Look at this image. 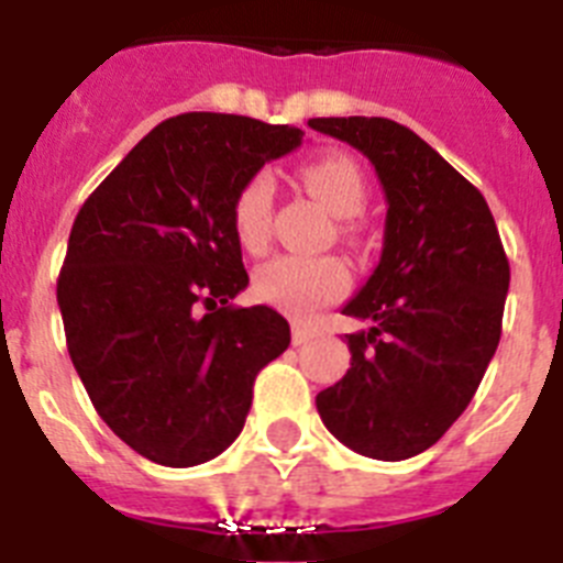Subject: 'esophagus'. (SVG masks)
<instances>
[{"mask_svg":"<svg viewBox=\"0 0 563 563\" xmlns=\"http://www.w3.org/2000/svg\"><path fill=\"white\" fill-rule=\"evenodd\" d=\"M316 335H318V332L312 330V327L292 324V343H296V346H305V343H310Z\"/></svg>","mask_w":563,"mask_h":563,"instance_id":"34e87169","label":"esophagus"}]
</instances>
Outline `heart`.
<instances>
[{
	"mask_svg": "<svg viewBox=\"0 0 563 563\" xmlns=\"http://www.w3.org/2000/svg\"><path fill=\"white\" fill-rule=\"evenodd\" d=\"M298 177L307 191L341 220L357 217L369 200L366 177L346 154H321L316 161L305 163ZM273 200H276V183L267 172H256L239 188L233 200V231H236L239 245L247 253H262L271 242ZM350 287V271L335 256H278L258 267L253 276V292L258 301L298 321L312 318L321 307L343 298Z\"/></svg>",
	"mask_w": 563,
	"mask_h": 563,
	"instance_id": "heart-1",
	"label": "heart"
}]
</instances>
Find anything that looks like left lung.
Listing matches in <instances>:
<instances>
[{
    "label": "left lung",
    "instance_id": "obj_1",
    "mask_svg": "<svg viewBox=\"0 0 563 563\" xmlns=\"http://www.w3.org/2000/svg\"><path fill=\"white\" fill-rule=\"evenodd\" d=\"M369 157L386 194L380 262L343 316L352 361L316 397L335 440L372 460L431 449L479 389L501 335L510 265L485 197L389 118H312Z\"/></svg>",
    "mask_w": 563,
    "mask_h": 563
}]
</instances>
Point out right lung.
I'll use <instances>...</instances> for the list:
<instances>
[{"instance_id": "obj_1", "label": "right lung", "mask_w": 563, "mask_h": 563, "mask_svg": "<svg viewBox=\"0 0 563 563\" xmlns=\"http://www.w3.org/2000/svg\"><path fill=\"white\" fill-rule=\"evenodd\" d=\"M305 132L256 118H168L78 211L58 276L67 350L89 400L146 460L191 467L220 456L251 411L258 369L290 346L247 287L233 200Z\"/></svg>"}]
</instances>
